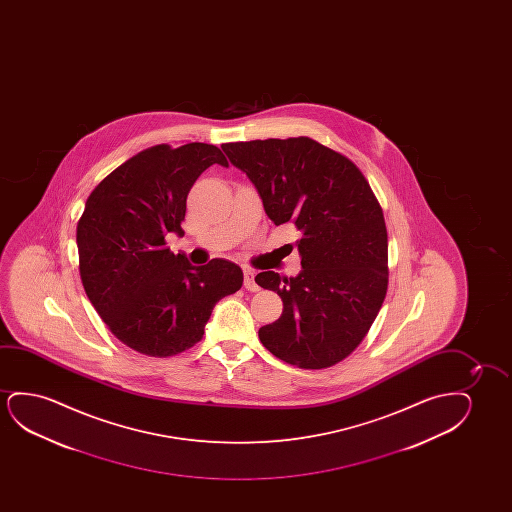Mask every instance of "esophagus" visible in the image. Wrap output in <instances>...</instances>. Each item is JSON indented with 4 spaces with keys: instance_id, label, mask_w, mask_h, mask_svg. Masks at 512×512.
<instances>
[{
    "instance_id": "34e87169",
    "label": "esophagus",
    "mask_w": 512,
    "mask_h": 512,
    "mask_svg": "<svg viewBox=\"0 0 512 512\" xmlns=\"http://www.w3.org/2000/svg\"><path fill=\"white\" fill-rule=\"evenodd\" d=\"M245 288L246 290H250V292H257L259 290V285L255 283V273H253L252 269H245Z\"/></svg>"
}]
</instances>
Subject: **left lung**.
Listing matches in <instances>:
<instances>
[{
    "instance_id": "obj_1",
    "label": "left lung",
    "mask_w": 512,
    "mask_h": 512,
    "mask_svg": "<svg viewBox=\"0 0 512 512\" xmlns=\"http://www.w3.org/2000/svg\"><path fill=\"white\" fill-rule=\"evenodd\" d=\"M222 150L255 185L267 217L301 232V273L255 276L283 301L280 318L260 327V343L302 369L341 362L371 329L388 288L385 217L369 182L348 157L306 136Z\"/></svg>"
}]
</instances>
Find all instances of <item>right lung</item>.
Returning <instances> with one entry per match:
<instances>
[{
	"label": "right lung",
	"mask_w": 512,
	"mask_h": 512,
	"mask_svg": "<svg viewBox=\"0 0 512 512\" xmlns=\"http://www.w3.org/2000/svg\"><path fill=\"white\" fill-rule=\"evenodd\" d=\"M229 166L208 143L155 145L112 171L85 203L77 225L85 294L119 341L150 357H171L203 339L222 297L238 292L231 260L192 266L166 246L182 236L187 196L203 171Z\"/></svg>",
	"instance_id": "right-lung-1"
}]
</instances>
